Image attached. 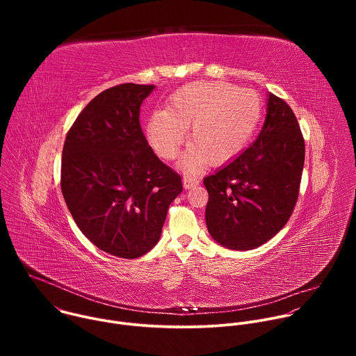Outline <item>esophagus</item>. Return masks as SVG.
I'll use <instances>...</instances> for the list:
<instances>
[{"mask_svg":"<svg viewBox=\"0 0 356 356\" xmlns=\"http://www.w3.org/2000/svg\"><path fill=\"white\" fill-rule=\"evenodd\" d=\"M183 184L186 188H191V187H195L198 184V177L195 176H190V175H186L183 177Z\"/></svg>","mask_w":356,"mask_h":356,"instance_id":"34e87169","label":"esophagus"}]
</instances>
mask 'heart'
<instances>
[{
    "instance_id": "1",
    "label": "heart",
    "mask_w": 356,
    "mask_h": 356,
    "mask_svg": "<svg viewBox=\"0 0 356 356\" xmlns=\"http://www.w3.org/2000/svg\"><path fill=\"white\" fill-rule=\"evenodd\" d=\"M264 111L261 95L250 88L222 81H195L176 90L168 108L150 114L149 143L165 161H173L190 128L188 150L181 166L195 170L201 163L222 165L248 146Z\"/></svg>"
}]
</instances>
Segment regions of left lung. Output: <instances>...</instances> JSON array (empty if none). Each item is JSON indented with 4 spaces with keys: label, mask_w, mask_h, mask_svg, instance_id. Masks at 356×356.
<instances>
[{
    "label": "left lung",
    "mask_w": 356,
    "mask_h": 356,
    "mask_svg": "<svg viewBox=\"0 0 356 356\" xmlns=\"http://www.w3.org/2000/svg\"><path fill=\"white\" fill-rule=\"evenodd\" d=\"M304 155L306 145L293 110L284 99L269 94L258 139L204 179L211 236L235 250L255 249L273 238L294 211Z\"/></svg>",
    "instance_id": "8db88e82"
}]
</instances>
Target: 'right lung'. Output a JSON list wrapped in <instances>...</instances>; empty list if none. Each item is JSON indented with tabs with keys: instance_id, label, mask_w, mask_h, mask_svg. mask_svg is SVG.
Segmentation results:
<instances>
[{
	"instance_id": "1",
	"label": "right lung",
	"mask_w": 356,
	"mask_h": 356,
	"mask_svg": "<svg viewBox=\"0 0 356 356\" xmlns=\"http://www.w3.org/2000/svg\"><path fill=\"white\" fill-rule=\"evenodd\" d=\"M152 84L124 83L94 97L70 127L60 187L80 231L113 257L135 259L154 248L181 176L147 145L139 122Z\"/></svg>"
}]
</instances>
